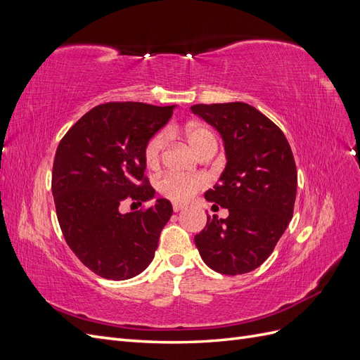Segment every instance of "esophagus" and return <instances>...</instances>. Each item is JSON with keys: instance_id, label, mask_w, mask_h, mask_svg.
<instances>
[{"instance_id": "esophagus-1", "label": "esophagus", "mask_w": 360, "mask_h": 360, "mask_svg": "<svg viewBox=\"0 0 360 360\" xmlns=\"http://www.w3.org/2000/svg\"><path fill=\"white\" fill-rule=\"evenodd\" d=\"M183 209H184L183 204H179V202H174V204H172V210H174V212H180V210H183Z\"/></svg>"}]
</instances>
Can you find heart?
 <instances>
[{"mask_svg":"<svg viewBox=\"0 0 360 360\" xmlns=\"http://www.w3.org/2000/svg\"><path fill=\"white\" fill-rule=\"evenodd\" d=\"M169 132H174V129H171ZM183 135L200 158L205 151L212 148L216 150L217 147L214 135L204 126L189 124L184 127ZM167 132H158L147 141L144 147V162L148 168L159 167L163 150L167 147ZM156 188L165 198L176 202H184L191 200L195 193L204 188V179L200 176H183V174L177 172H165L159 177Z\"/></svg>","mask_w":360,"mask_h":360,"instance_id":"1","label":"heart"}]
</instances>
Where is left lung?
<instances>
[{"label":"left lung","instance_id":"obj_1","mask_svg":"<svg viewBox=\"0 0 360 360\" xmlns=\"http://www.w3.org/2000/svg\"><path fill=\"white\" fill-rule=\"evenodd\" d=\"M191 111L224 139L225 169L204 197L230 212L226 219L207 216L195 245L217 274H248L274 252L292 217L297 169L291 147L282 130L248 103H200Z\"/></svg>","mask_w":360,"mask_h":360}]
</instances>
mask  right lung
<instances>
[{
  "mask_svg": "<svg viewBox=\"0 0 360 360\" xmlns=\"http://www.w3.org/2000/svg\"><path fill=\"white\" fill-rule=\"evenodd\" d=\"M176 106L110 102L94 106L60 141L52 195L64 238L96 275L130 279L155 257L172 214L168 200L120 213V204L155 197L144 176V147L168 123Z\"/></svg>",
  "mask_w": 360,
  "mask_h": 360,
  "instance_id": "obj_1",
  "label": "right lung"
}]
</instances>
